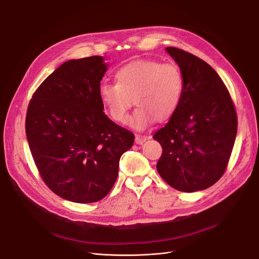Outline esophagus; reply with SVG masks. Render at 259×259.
Masks as SVG:
<instances>
[{
    "label": "esophagus",
    "mask_w": 259,
    "mask_h": 259,
    "mask_svg": "<svg viewBox=\"0 0 259 259\" xmlns=\"http://www.w3.org/2000/svg\"><path fill=\"white\" fill-rule=\"evenodd\" d=\"M149 139V136H143V135H136L135 136V143L137 145H143L147 140Z\"/></svg>",
    "instance_id": "obj_1"
}]
</instances>
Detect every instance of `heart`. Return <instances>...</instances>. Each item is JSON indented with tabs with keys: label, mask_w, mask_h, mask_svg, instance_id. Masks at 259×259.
Wrapping results in <instances>:
<instances>
[{
	"label": "heart",
	"mask_w": 259,
	"mask_h": 259,
	"mask_svg": "<svg viewBox=\"0 0 259 259\" xmlns=\"http://www.w3.org/2000/svg\"><path fill=\"white\" fill-rule=\"evenodd\" d=\"M114 79L115 84L101 86L100 99L103 105L113 120L126 124L134 101L137 107L131 125L139 130L147 128L155 117L164 120L173 115L184 90L181 70L170 62L134 61L118 68Z\"/></svg>",
	"instance_id": "b5f03b06"
}]
</instances>
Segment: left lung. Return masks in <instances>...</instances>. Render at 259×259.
<instances>
[{"label":"left lung","instance_id":"1","mask_svg":"<svg viewBox=\"0 0 259 259\" xmlns=\"http://www.w3.org/2000/svg\"><path fill=\"white\" fill-rule=\"evenodd\" d=\"M166 52L180 67L184 90L177 110L153 136L162 147L156 167L177 191H203L226 170L237 131L235 107L207 62L174 47Z\"/></svg>","mask_w":259,"mask_h":259}]
</instances>
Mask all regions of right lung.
Instances as JSON below:
<instances>
[{
    "instance_id": "obj_1",
    "label": "right lung",
    "mask_w": 259,
    "mask_h": 259,
    "mask_svg": "<svg viewBox=\"0 0 259 259\" xmlns=\"http://www.w3.org/2000/svg\"><path fill=\"white\" fill-rule=\"evenodd\" d=\"M102 56L68 60L33 94L26 116L29 148L39 175L57 196L75 203L102 200L118 174L134 134L103 112Z\"/></svg>"
}]
</instances>
